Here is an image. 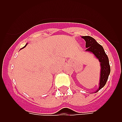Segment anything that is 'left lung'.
Masks as SVG:
<instances>
[{"mask_svg":"<svg viewBox=\"0 0 122 122\" xmlns=\"http://www.w3.org/2000/svg\"><path fill=\"white\" fill-rule=\"evenodd\" d=\"M82 38L86 41V47L87 48L86 51L93 54L96 58L98 59L100 63V80L98 89L95 92L96 93L105 86L108 79L109 75L111 72L108 57L105 53L103 46L100 45L93 38L90 36H83Z\"/></svg>","mask_w":122,"mask_h":122,"instance_id":"8db88e82","label":"left lung"}]
</instances>
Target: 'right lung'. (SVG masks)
I'll return each mask as SVG.
<instances>
[{
	"label": "right lung",
	"mask_w": 122,
	"mask_h": 122,
	"mask_svg": "<svg viewBox=\"0 0 122 122\" xmlns=\"http://www.w3.org/2000/svg\"><path fill=\"white\" fill-rule=\"evenodd\" d=\"M26 45H27V44H26V45H25V46L24 47V48H25V46H26Z\"/></svg>",
	"instance_id": "add662e5"
}]
</instances>
